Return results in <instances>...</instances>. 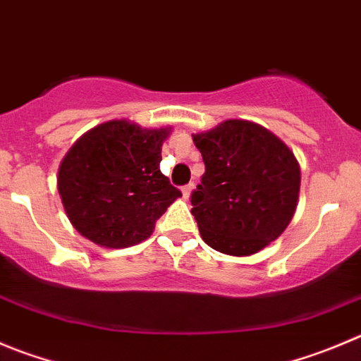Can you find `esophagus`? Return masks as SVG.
<instances>
[{
    "label": "esophagus",
    "mask_w": 361,
    "mask_h": 361,
    "mask_svg": "<svg viewBox=\"0 0 361 361\" xmlns=\"http://www.w3.org/2000/svg\"><path fill=\"white\" fill-rule=\"evenodd\" d=\"M193 188H195V184H188V186H184L183 188V197L186 198H190V195H191V191H193Z\"/></svg>",
    "instance_id": "34e87169"
}]
</instances>
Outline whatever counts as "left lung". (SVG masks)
I'll list each match as a JSON object with an SVG mask.
<instances>
[{"instance_id":"8db88e82","label":"left lung","mask_w":361,"mask_h":361,"mask_svg":"<svg viewBox=\"0 0 361 361\" xmlns=\"http://www.w3.org/2000/svg\"><path fill=\"white\" fill-rule=\"evenodd\" d=\"M205 164L191 193V212L211 248L248 257L289 226L300 198L301 171L293 150L264 126L223 120L195 133Z\"/></svg>"}]
</instances>
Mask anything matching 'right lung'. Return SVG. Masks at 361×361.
Here are the masks:
<instances>
[{
	"label": "right lung",
	"mask_w": 361,
	"mask_h": 361,
	"mask_svg": "<svg viewBox=\"0 0 361 361\" xmlns=\"http://www.w3.org/2000/svg\"><path fill=\"white\" fill-rule=\"evenodd\" d=\"M171 127L108 120L75 140L58 168L65 214L83 238L102 248L145 241L156 221L183 197L159 170Z\"/></svg>",
	"instance_id": "obj_1"
}]
</instances>
